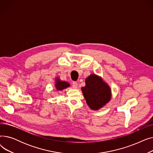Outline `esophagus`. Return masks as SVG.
<instances>
[{
    "label": "esophagus",
    "instance_id": "1",
    "mask_svg": "<svg viewBox=\"0 0 153 153\" xmlns=\"http://www.w3.org/2000/svg\"><path fill=\"white\" fill-rule=\"evenodd\" d=\"M72 86L73 88H74V89H76V88L77 87V82H73L72 84Z\"/></svg>",
    "mask_w": 153,
    "mask_h": 153
}]
</instances>
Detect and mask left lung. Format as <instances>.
Instances as JSON below:
<instances>
[{
  "mask_svg": "<svg viewBox=\"0 0 153 153\" xmlns=\"http://www.w3.org/2000/svg\"><path fill=\"white\" fill-rule=\"evenodd\" d=\"M81 89L87 105L94 110L105 105L111 98L108 85L103 82L100 77L94 74L85 79V86Z\"/></svg>",
  "mask_w": 153,
  "mask_h": 153,
  "instance_id": "obj_1",
  "label": "left lung"
}]
</instances>
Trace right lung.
Wrapping results in <instances>:
<instances>
[{"label": "right lung", "mask_w": 153, "mask_h": 153, "mask_svg": "<svg viewBox=\"0 0 153 153\" xmlns=\"http://www.w3.org/2000/svg\"><path fill=\"white\" fill-rule=\"evenodd\" d=\"M56 89L58 90H62L64 89H65V88L68 87L69 86V84L66 82H64V81H57V82L56 84Z\"/></svg>", "instance_id": "add662e5"}]
</instances>
